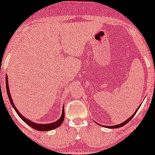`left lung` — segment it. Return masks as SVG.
Instances as JSON below:
<instances>
[{"label":"left lung","instance_id":"8db88e82","mask_svg":"<svg viewBox=\"0 0 155 155\" xmlns=\"http://www.w3.org/2000/svg\"><path fill=\"white\" fill-rule=\"evenodd\" d=\"M140 107V105L139 106L138 108H137V110L135 111V112L134 113V114H133L132 116H130V117H129V118H128L127 120H126L125 121H124L123 123H121V124H118V125H114V126H105V127L106 128H119V127H121V126H124V125H125V124H127L128 121H130V120H131V119H133V117H134L135 116V114H136V113L138 112V109H139V107ZM99 125H100V124H99ZM101 126H102V125H101Z\"/></svg>","mask_w":155,"mask_h":155}]
</instances>
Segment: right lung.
Segmentation results:
<instances>
[{
    "label": "right lung",
    "mask_w": 155,
    "mask_h": 155,
    "mask_svg": "<svg viewBox=\"0 0 155 155\" xmlns=\"http://www.w3.org/2000/svg\"><path fill=\"white\" fill-rule=\"evenodd\" d=\"M6 89H7V93L8 95V98L10 100V103H11L12 107L14 108V110H15V112H17V114H18V116L20 117V118L22 119L24 122H25L26 124H28L29 126H31V128H34L37 130H40V131H48V130H51L55 129V128H58L60 126L61 124H62L63 121H64V106H63L62 108V115H61V117L58 120H57L55 122H53V123H50V124H38L36 123V122H33L31 121H30L29 119H28L27 118H26L24 116H22L18 110H17L16 107L15 106V104L13 103L11 95H10V89H9V84H8V76L6 74Z\"/></svg>",
    "instance_id": "right-lung-1"
}]
</instances>
